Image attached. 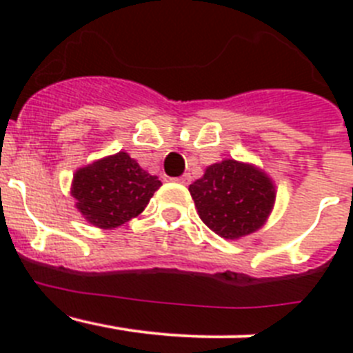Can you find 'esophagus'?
I'll return each mask as SVG.
<instances>
[{
    "instance_id": "obj_1",
    "label": "esophagus",
    "mask_w": 353,
    "mask_h": 353,
    "mask_svg": "<svg viewBox=\"0 0 353 353\" xmlns=\"http://www.w3.org/2000/svg\"><path fill=\"white\" fill-rule=\"evenodd\" d=\"M179 183H183V185H187V183L191 182V176L189 174H182V176H179V179H174Z\"/></svg>"
}]
</instances>
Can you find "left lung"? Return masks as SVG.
<instances>
[{
	"label": "left lung",
	"instance_id": "1",
	"mask_svg": "<svg viewBox=\"0 0 353 353\" xmlns=\"http://www.w3.org/2000/svg\"><path fill=\"white\" fill-rule=\"evenodd\" d=\"M198 214L212 232L223 239H240L265 223L276 191L263 171L233 159L207 168L189 185Z\"/></svg>",
	"mask_w": 353,
	"mask_h": 353
}]
</instances>
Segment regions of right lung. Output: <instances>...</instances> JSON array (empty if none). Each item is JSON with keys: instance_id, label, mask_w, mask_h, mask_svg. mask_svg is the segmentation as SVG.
<instances>
[{"instance_id": "1", "label": "right lung", "mask_w": 353, "mask_h": 353, "mask_svg": "<svg viewBox=\"0 0 353 353\" xmlns=\"http://www.w3.org/2000/svg\"><path fill=\"white\" fill-rule=\"evenodd\" d=\"M161 180L125 152L101 159L74 174L72 196L84 219L97 228L121 226L141 214Z\"/></svg>"}]
</instances>
